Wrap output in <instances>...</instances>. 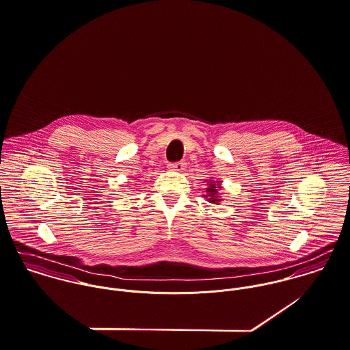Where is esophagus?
<instances>
[{"mask_svg": "<svg viewBox=\"0 0 350 350\" xmlns=\"http://www.w3.org/2000/svg\"><path fill=\"white\" fill-rule=\"evenodd\" d=\"M170 170H176V172H183L185 167H187V163L185 162H174V163H170L169 165Z\"/></svg>", "mask_w": 350, "mask_h": 350, "instance_id": "obj_1", "label": "esophagus"}]
</instances>
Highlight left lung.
I'll list each match as a JSON object with an SVG mask.
<instances>
[{
  "label": "left lung",
  "instance_id": "8db88e82",
  "mask_svg": "<svg viewBox=\"0 0 350 350\" xmlns=\"http://www.w3.org/2000/svg\"><path fill=\"white\" fill-rule=\"evenodd\" d=\"M220 181H213L209 180L208 188H206V194H204V197H208V201L212 204H217L221 201L220 196H219V189H220Z\"/></svg>",
  "mask_w": 350,
  "mask_h": 350
}]
</instances>
